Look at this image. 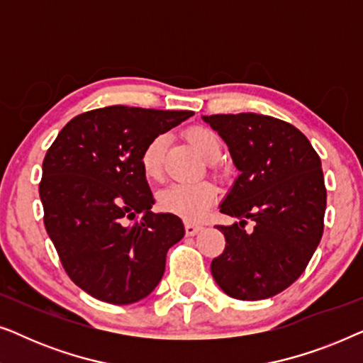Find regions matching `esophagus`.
<instances>
[{"label": "esophagus", "mask_w": 363, "mask_h": 363, "mask_svg": "<svg viewBox=\"0 0 363 363\" xmlns=\"http://www.w3.org/2000/svg\"><path fill=\"white\" fill-rule=\"evenodd\" d=\"M201 230H203V225H198V223H191V221L185 223V231H186L188 236L196 235V233L201 231Z\"/></svg>", "instance_id": "34e87169"}]
</instances>
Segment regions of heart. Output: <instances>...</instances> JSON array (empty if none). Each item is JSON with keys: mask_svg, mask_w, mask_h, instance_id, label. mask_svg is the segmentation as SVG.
I'll return each instance as SVG.
<instances>
[{"mask_svg": "<svg viewBox=\"0 0 363 363\" xmlns=\"http://www.w3.org/2000/svg\"><path fill=\"white\" fill-rule=\"evenodd\" d=\"M185 138L208 162H215L221 155V138L210 127L195 125L185 132ZM167 137L155 135L147 142L140 153V167L148 180L158 182L163 175V150ZM216 200V188L210 182L177 183L158 195V206L188 221L201 220Z\"/></svg>", "mask_w": 363, "mask_h": 363, "instance_id": "b5f03b06", "label": "heart"}]
</instances>
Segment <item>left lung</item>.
Segmentation results:
<instances>
[{
	"label": "left lung",
	"instance_id": "left-lung-1",
	"mask_svg": "<svg viewBox=\"0 0 363 363\" xmlns=\"http://www.w3.org/2000/svg\"><path fill=\"white\" fill-rule=\"evenodd\" d=\"M203 121L240 170L220 211L241 221L218 226L226 246L211 261V274L235 299H267L304 272L320 242L327 203L320 158L299 128L279 118L247 112ZM246 219L255 221L251 233Z\"/></svg>",
	"mask_w": 363,
	"mask_h": 363
}]
</instances>
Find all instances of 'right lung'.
Returning <instances> with one entry per match:
<instances>
[{
  "mask_svg": "<svg viewBox=\"0 0 363 363\" xmlns=\"http://www.w3.org/2000/svg\"><path fill=\"white\" fill-rule=\"evenodd\" d=\"M190 111L111 106L69 121L44 157V226L67 276L108 304H133L155 289L167 251L185 236L177 215L153 213L140 167L147 142Z\"/></svg>",
  "mask_w": 363,
  "mask_h": 363,
  "instance_id": "obj_1",
  "label": "right lung"
}]
</instances>
